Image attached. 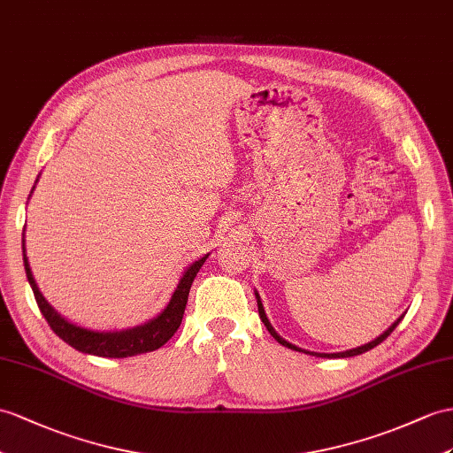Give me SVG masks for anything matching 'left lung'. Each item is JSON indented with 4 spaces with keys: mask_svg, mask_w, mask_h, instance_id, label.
<instances>
[{
    "mask_svg": "<svg viewBox=\"0 0 453 453\" xmlns=\"http://www.w3.org/2000/svg\"><path fill=\"white\" fill-rule=\"evenodd\" d=\"M257 296V294H256ZM257 310H259V317H261V321L265 323V326H267V330L269 333L273 334V338L277 340V342H280L282 346H286V348H290V349H296V351H303L302 348H297V346H294V344H290V342H286L284 338H280L277 333H274V328L271 326V323H269V319H267V315H265V311H263V305H261V300H259V296H257ZM403 319V315L398 319V321H395L388 330H386L384 334H380L379 338H374L372 342H369V344H365V346H361V348H356V349H348V351H340V354H315V351H311V356H321V357H351V356H359V354H363V351H369V349H372L374 346H379L382 340H386L388 338L390 334H392V330L400 325V321ZM305 354H310V351H305Z\"/></svg>",
    "mask_w": 453,
    "mask_h": 453,
    "instance_id": "1",
    "label": "left lung"
}]
</instances>
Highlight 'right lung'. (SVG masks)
<instances>
[{"label": "right lung", "mask_w": 453, "mask_h": 453, "mask_svg": "<svg viewBox=\"0 0 453 453\" xmlns=\"http://www.w3.org/2000/svg\"><path fill=\"white\" fill-rule=\"evenodd\" d=\"M23 259H25L27 279L32 286V292H35L36 303L55 334L67 342V344L73 346L74 349L82 351V354H92L99 357H132L138 354H146V351L157 349L165 344V342H169L173 338L176 328H179L182 323V315L186 310V302H188L190 286L196 279L197 271H200L202 265L205 263L207 256L197 259L194 265H190V267L186 269L179 286H176L169 305L165 307L159 317H156L153 321L142 326L120 330V333H96V330H88L65 321V319L53 310V307L46 302V297H43L38 290L36 280L32 277L27 253H25V236H23Z\"/></svg>", "instance_id": "right-lung-1"}]
</instances>
